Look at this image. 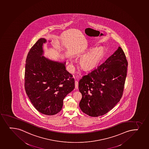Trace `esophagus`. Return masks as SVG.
Returning a JSON list of instances; mask_svg holds the SVG:
<instances>
[{"label": "esophagus", "instance_id": "esophagus-1", "mask_svg": "<svg viewBox=\"0 0 149 149\" xmlns=\"http://www.w3.org/2000/svg\"><path fill=\"white\" fill-rule=\"evenodd\" d=\"M78 88H79V83L77 81H75V88L76 89H77Z\"/></svg>", "mask_w": 149, "mask_h": 149}]
</instances>
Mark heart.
I'll return each mask as SVG.
<instances>
[{
	"instance_id": "obj_1",
	"label": "heart",
	"mask_w": 149,
	"mask_h": 149,
	"mask_svg": "<svg viewBox=\"0 0 149 149\" xmlns=\"http://www.w3.org/2000/svg\"><path fill=\"white\" fill-rule=\"evenodd\" d=\"M102 52L99 50H95L84 56L81 61V66L86 70H89L95 67L99 62Z\"/></svg>"
}]
</instances>
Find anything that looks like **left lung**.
<instances>
[{
	"label": "left lung",
	"instance_id": "left-lung-1",
	"mask_svg": "<svg viewBox=\"0 0 149 149\" xmlns=\"http://www.w3.org/2000/svg\"><path fill=\"white\" fill-rule=\"evenodd\" d=\"M128 62L120 47L104 63L83 76L79 83L81 111L91 117L102 116L119 102L123 95Z\"/></svg>",
	"mask_w": 149,
	"mask_h": 149
}]
</instances>
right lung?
I'll return each mask as SVG.
<instances>
[{"label":"right lung","instance_id":"obj_1","mask_svg":"<svg viewBox=\"0 0 149 149\" xmlns=\"http://www.w3.org/2000/svg\"><path fill=\"white\" fill-rule=\"evenodd\" d=\"M41 38L31 48L26 60L25 89L35 108L40 113L53 115L62 110L63 100L74 88V79L66 70L65 62L43 56Z\"/></svg>","mask_w":149,"mask_h":149}]
</instances>
